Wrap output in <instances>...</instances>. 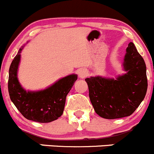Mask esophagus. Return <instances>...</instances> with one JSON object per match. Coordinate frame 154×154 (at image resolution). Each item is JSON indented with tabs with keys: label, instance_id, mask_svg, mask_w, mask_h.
<instances>
[{
	"label": "esophagus",
	"instance_id": "1",
	"mask_svg": "<svg viewBox=\"0 0 154 154\" xmlns=\"http://www.w3.org/2000/svg\"><path fill=\"white\" fill-rule=\"evenodd\" d=\"M88 72L87 69H81L79 71V77L80 79H85V77L88 76Z\"/></svg>",
	"mask_w": 154,
	"mask_h": 154
}]
</instances>
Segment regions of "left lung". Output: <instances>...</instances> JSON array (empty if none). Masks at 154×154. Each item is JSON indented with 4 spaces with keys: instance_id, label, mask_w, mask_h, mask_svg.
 <instances>
[{
    "instance_id": "8db88e82",
    "label": "left lung",
    "mask_w": 154,
    "mask_h": 154,
    "mask_svg": "<svg viewBox=\"0 0 154 154\" xmlns=\"http://www.w3.org/2000/svg\"><path fill=\"white\" fill-rule=\"evenodd\" d=\"M123 63L125 73L115 78L98 75L85 79L94 111L106 119L132 115L144 99L147 89L146 64L133 42H129Z\"/></svg>"
}]
</instances>
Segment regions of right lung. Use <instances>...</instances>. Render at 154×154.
Segmentation results:
<instances>
[{
    "label": "right lung",
    "instance_id": "1",
    "mask_svg": "<svg viewBox=\"0 0 154 154\" xmlns=\"http://www.w3.org/2000/svg\"><path fill=\"white\" fill-rule=\"evenodd\" d=\"M22 46L14 57L9 69L8 91L11 101L27 120L49 123L60 118L63 112L66 97L77 80L76 74L59 79L44 90L26 91L18 79Z\"/></svg>",
    "mask_w": 154,
    "mask_h": 154
}]
</instances>
